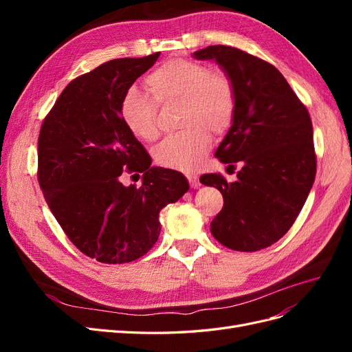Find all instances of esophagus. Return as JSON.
<instances>
[{
	"label": "esophagus",
	"mask_w": 352,
	"mask_h": 352,
	"mask_svg": "<svg viewBox=\"0 0 352 352\" xmlns=\"http://www.w3.org/2000/svg\"><path fill=\"white\" fill-rule=\"evenodd\" d=\"M186 177H188V180H189L190 188H198V186H201L199 179H198V176H197L195 173H186Z\"/></svg>",
	"instance_id": "esophagus-1"
}]
</instances>
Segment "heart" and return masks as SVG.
<instances>
[{
  "instance_id": "b5f03b06",
  "label": "heart",
  "mask_w": 352,
  "mask_h": 352,
  "mask_svg": "<svg viewBox=\"0 0 352 352\" xmlns=\"http://www.w3.org/2000/svg\"><path fill=\"white\" fill-rule=\"evenodd\" d=\"M145 82L158 105L179 102V126L184 127L155 148V163L175 170L198 167L211 146V131L225 133L235 117L236 92L232 79L199 61L172 58L148 74ZM152 100L148 94L131 88L120 104L127 129L146 142L158 136L157 107Z\"/></svg>"
}]
</instances>
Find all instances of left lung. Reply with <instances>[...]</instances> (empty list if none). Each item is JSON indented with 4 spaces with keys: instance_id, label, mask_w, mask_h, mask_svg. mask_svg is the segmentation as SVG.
Here are the masks:
<instances>
[{
    "instance_id": "8db88e82",
    "label": "left lung",
    "mask_w": 352,
    "mask_h": 352,
    "mask_svg": "<svg viewBox=\"0 0 352 352\" xmlns=\"http://www.w3.org/2000/svg\"><path fill=\"white\" fill-rule=\"evenodd\" d=\"M194 57L214 60L236 92L235 117L216 157L228 168L242 166L238 180L229 184L220 173L199 177L225 201L210 230L230 250L267 248L291 229L314 184L310 114L267 61L228 45H210Z\"/></svg>"
}]
</instances>
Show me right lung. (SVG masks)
I'll list each match as a JSON object with an SVG mask.
<instances>
[{
    "mask_svg": "<svg viewBox=\"0 0 352 352\" xmlns=\"http://www.w3.org/2000/svg\"><path fill=\"white\" fill-rule=\"evenodd\" d=\"M158 57L110 60L73 79L41 126L42 194L74 247L100 263L145 255L162 230L160 211L189 189L182 173L151 166L120 114L123 95ZM124 173H142L143 186L124 187Z\"/></svg>",
    "mask_w": 352,
    "mask_h": 352,
    "instance_id": "1",
    "label": "right lung"
}]
</instances>
